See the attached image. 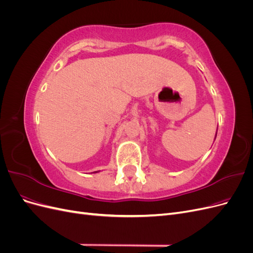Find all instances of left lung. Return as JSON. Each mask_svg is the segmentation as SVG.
<instances>
[{"label":"left lung","instance_id":"1","mask_svg":"<svg viewBox=\"0 0 253 253\" xmlns=\"http://www.w3.org/2000/svg\"><path fill=\"white\" fill-rule=\"evenodd\" d=\"M216 134H217V132H216ZM216 134H215V138H216Z\"/></svg>","mask_w":253,"mask_h":253}]
</instances>
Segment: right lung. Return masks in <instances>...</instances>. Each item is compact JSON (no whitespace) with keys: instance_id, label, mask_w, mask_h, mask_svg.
<instances>
[{"instance_id":"add662e5","label":"right lung","mask_w":253,"mask_h":253,"mask_svg":"<svg viewBox=\"0 0 253 253\" xmlns=\"http://www.w3.org/2000/svg\"><path fill=\"white\" fill-rule=\"evenodd\" d=\"M94 173H97V171H96V172H94Z\"/></svg>"}]
</instances>
